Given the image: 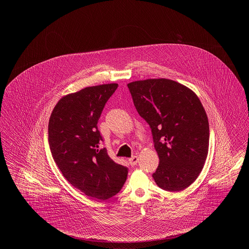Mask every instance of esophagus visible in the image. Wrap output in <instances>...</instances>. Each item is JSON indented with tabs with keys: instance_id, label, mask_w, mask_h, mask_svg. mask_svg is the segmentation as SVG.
Here are the masks:
<instances>
[{
	"instance_id": "1",
	"label": "esophagus",
	"mask_w": 249,
	"mask_h": 249,
	"mask_svg": "<svg viewBox=\"0 0 249 249\" xmlns=\"http://www.w3.org/2000/svg\"><path fill=\"white\" fill-rule=\"evenodd\" d=\"M128 162H129V164H130L131 166H135V165H137V163H138V157H137V156H132L131 158H129Z\"/></svg>"
}]
</instances>
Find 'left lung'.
<instances>
[{
	"label": "left lung",
	"instance_id": "obj_1",
	"mask_svg": "<svg viewBox=\"0 0 249 249\" xmlns=\"http://www.w3.org/2000/svg\"><path fill=\"white\" fill-rule=\"evenodd\" d=\"M139 115L149 124L159 166L152 178L163 190L179 192L201 173L208 154L209 123L197 96L166 78L127 84Z\"/></svg>",
	"mask_w": 249,
	"mask_h": 249
}]
</instances>
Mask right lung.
<instances>
[{
  "label": "right lung",
  "mask_w": 249,
  "mask_h": 249,
  "mask_svg": "<svg viewBox=\"0 0 249 249\" xmlns=\"http://www.w3.org/2000/svg\"><path fill=\"white\" fill-rule=\"evenodd\" d=\"M117 83L86 87L63 97L49 121L53 158L73 187L86 196L106 200L123 188L128 169L115 163L101 147L98 122Z\"/></svg>",
  "instance_id": "1"
}]
</instances>
